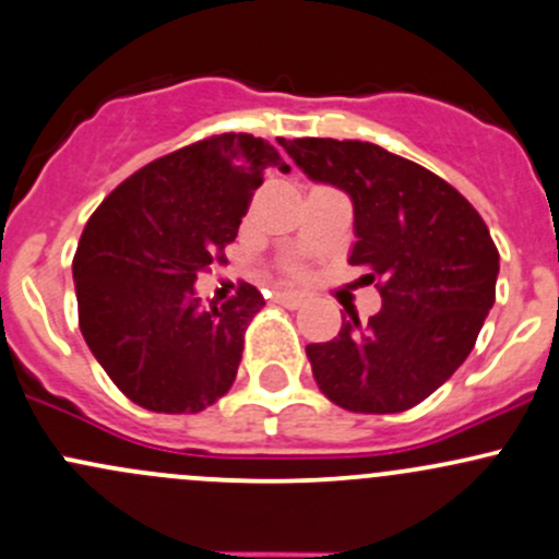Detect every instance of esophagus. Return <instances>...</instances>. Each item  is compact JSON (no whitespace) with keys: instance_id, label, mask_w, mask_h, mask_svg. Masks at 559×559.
Instances as JSON below:
<instances>
[{"instance_id":"34e87169","label":"esophagus","mask_w":559,"mask_h":559,"mask_svg":"<svg viewBox=\"0 0 559 559\" xmlns=\"http://www.w3.org/2000/svg\"><path fill=\"white\" fill-rule=\"evenodd\" d=\"M273 299H275V302H278V305H284V308H289V310L302 308V305L308 302V297L299 295V292H275Z\"/></svg>"}]
</instances>
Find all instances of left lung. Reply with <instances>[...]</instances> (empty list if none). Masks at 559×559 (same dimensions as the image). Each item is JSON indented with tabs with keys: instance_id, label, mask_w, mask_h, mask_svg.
I'll use <instances>...</instances> for the list:
<instances>
[{
	"instance_id": "1",
	"label": "left lung",
	"mask_w": 559,
	"mask_h": 559,
	"mask_svg": "<svg viewBox=\"0 0 559 559\" xmlns=\"http://www.w3.org/2000/svg\"><path fill=\"white\" fill-rule=\"evenodd\" d=\"M310 181L354 203L348 262L380 281L383 308L305 348L321 391L350 413H404L466 361L492 302L498 249L472 203L413 160L369 141H286Z\"/></svg>"
}]
</instances>
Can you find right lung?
I'll return each instance as SVG.
<instances>
[{"instance_id": "1", "label": "right lung", "mask_w": 559, "mask_h": 559, "mask_svg": "<svg viewBox=\"0 0 559 559\" xmlns=\"http://www.w3.org/2000/svg\"><path fill=\"white\" fill-rule=\"evenodd\" d=\"M267 168L289 171L278 146L222 133L139 168L87 219L72 262L82 337L139 407L201 413L230 391L264 299L240 284L205 308L195 281L235 240Z\"/></svg>"}]
</instances>
